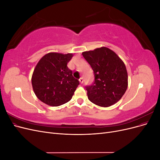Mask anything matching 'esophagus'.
Wrapping results in <instances>:
<instances>
[{
  "instance_id": "34e87169",
  "label": "esophagus",
  "mask_w": 160,
  "mask_h": 160,
  "mask_svg": "<svg viewBox=\"0 0 160 160\" xmlns=\"http://www.w3.org/2000/svg\"><path fill=\"white\" fill-rule=\"evenodd\" d=\"M83 81H84V80H83V77H81V78L79 79V82H80V83H81V84L83 83Z\"/></svg>"
}]
</instances>
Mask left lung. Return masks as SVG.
Segmentation results:
<instances>
[{"mask_svg": "<svg viewBox=\"0 0 160 160\" xmlns=\"http://www.w3.org/2000/svg\"><path fill=\"white\" fill-rule=\"evenodd\" d=\"M82 55L95 76L94 83L86 86L89 100L103 108L117 103L128 85V72L123 61L114 51L105 47L85 51Z\"/></svg>", "mask_w": 160, "mask_h": 160, "instance_id": "8db88e82", "label": "left lung"}]
</instances>
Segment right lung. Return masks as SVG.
Returning a JSON list of instances; mask_svg holds the SVG:
<instances>
[{
    "mask_svg": "<svg viewBox=\"0 0 160 160\" xmlns=\"http://www.w3.org/2000/svg\"><path fill=\"white\" fill-rule=\"evenodd\" d=\"M72 56V53L49 52L38 62L31 81L34 93L42 102L57 107L71 99L79 85L67 67Z\"/></svg>",
    "mask_w": 160,
    "mask_h": 160,
    "instance_id": "obj_1",
    "label": "right lung"
}]
</instances>
